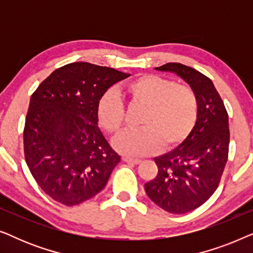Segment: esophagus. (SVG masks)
Returning <instances> with one entry per match:
<instances>
[{
	"label": "esophagus",
	"mask_w": 253,
	"mask_h": 253,
	"mask_svg": "<svg viewBox=\"0 0 253 253\" xmlns=\"http://www.w3.org/2000/svg\"><path fill=\"white\" fill-rule=\"evenodd\" d=\"M123 161L126 162V164H133V165H138L141 162V160H139V159H132L129 157H123Z\"/></svg>",
	"instance_id": "obj_1"
}]
</instances>
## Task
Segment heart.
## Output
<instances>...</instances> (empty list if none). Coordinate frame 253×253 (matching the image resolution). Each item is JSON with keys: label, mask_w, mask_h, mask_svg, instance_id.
Masks as SVG:
<instances>
[{"label": "heart", "mask_w": 253, "mask_h": 253, "mask_svg": "<svg viewBox=\"0 0 253 253\" xmlns=\"http://www.w3.org/2000/svg\"><path fill=\"white\" fill-rule=\"evenodd\" d=\"M122 94L131 105L144 107L138 129H126L114 139V146L126 157H144L170 150L183 143L198 117V98L188 85L175 84L155 75L127 82ZM99 122L109 133L119 132L124 122L123 100L116 89L103 93L98 102Z\"/></svg>", "instance_id": "heart-1"}]
</instances>
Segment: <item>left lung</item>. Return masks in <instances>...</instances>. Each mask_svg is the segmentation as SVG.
I'll return each mask as SVG.
<instances>
[{
	"mask_svg": "<svg viewBox=\"0 0 253 253\" xmlns=\"http://www.w3.org/2000/svg\"><path fill=\"white\" fill-rule=\"evenodd\" d=\"M188 83L198 98V117L188 138L174 150L154 158L158 175L145 184L152 202L162 210L184 214L203 205L215 191L228 160L229 122L213 82L181 63L155 68Z\"/></svg>",
	"mask_w": 253,
	"mask_h": 253,
	"instance_id": "8db88e82",
	"label": "left lung"
}]
</instances>
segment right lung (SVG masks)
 <instances>
[{
	"label": "right lung",
	"instance_id": "1",
	"mask_svg": "<svg viewBox=\"0 0 253 253\" xmlns=\"http://www.w3.org/2000/svg\"><path fill=\"white\" fill-rule=\"evenodd\" d=\"M113 68L74 62L58 68L36 89L24 127V154L44 193L65 206L105 188L121 157L98 126L103 93L129 77Z\"/></svg>",
	"mask_w": 253,
	"mask_h": 253
}]
</instances>
